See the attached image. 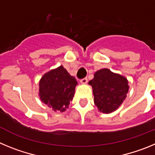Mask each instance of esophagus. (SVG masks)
<instances>
[{"label": "esophagus", "instance_id": "esophagus-1", "mask_svg": "<svg viewBox=\"0 0 155 155\" xmlns=\"http://www.w3.org/2000/svg\"><path fill=\"white\" fill-rule=\"evenodd\" d=\"M80 82L82 84H87V78H84L81 79V80L80 81Z\"/></svg>", "mask_w": 155, "mask_h": 155}]
</instances>
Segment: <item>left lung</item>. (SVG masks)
Wrapping results in <instances>:
<instances>
[{
    "label": "left lung",
    "instance_id": "8db88e82",
    "mask_svg": "<svg viewBox=\"0 0 155 155\" xmlns=\"http://www.w3.org/2000/svg\"><path fill=\"white\" fill-rule=\"evenodd\" d=\"M88 84L92 87L94 105L103 113L116 111L124 102L130 88L124 76L107 68L96 71Z\"/></svg>",
    "mask_w": 155,
    "mask_h": 155
}]
</instances>
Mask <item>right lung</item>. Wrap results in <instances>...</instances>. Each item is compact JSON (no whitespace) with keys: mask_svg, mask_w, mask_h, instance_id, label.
<instances>
[{"mask_svg":"<svg viewBox=\"0 0 155 155\" xmlns=\"http://www.w3.org/2000/svg\"><path fill=\"white\" fill-rule=\"evenodd\" d=\"M78 84L62 65L48 71L39 83V96L41 101L53 111L64 112L72 101Z\"/></svg>","mask_w":155,"mask_h":155,"instance_id":"right-lung-1","label":"right lung"}]
</instances>
